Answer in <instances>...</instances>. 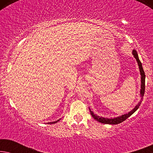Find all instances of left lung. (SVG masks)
<instances>
[{
	"label": "left lung",
	"mask_w": 153,
	"mask_h": 153,
	"mask_svg": "<svg viewBox=\"0 0 153 153\" xmlns=\"http://www.w3.org/2000/svg\"><path fill=\"white\" fill-rule=\"evenodd\" d=\"M132 54L134 56V57L136 58L137 60L138 65H139V71H140V74H141V91H140V96H141V101H140L139 103L137 104V105H136L134 108H133L132 110L130 111L128 114L122 115V116L117 117V118H104V117H100L99 116H97V115L94 114V113L93 111H91V108H89L90 109V112H91V114L93 116V118H94L95 120H96L97 122H100L101 123H104V124H111V125H117L119 124V123L123 122V121L126 120L127 118H128L129 116H131L136 111H137L139 107L141 105V101L143 100V95L144 93H145V79H146V75H145V72H144L143 67H142V64L141 61H140L139 56H138L137 52L135 49H134L132 51Z\"/></svg>",
	"instance_id": "8db88e82"
}]
</instances>
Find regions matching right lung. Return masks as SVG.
Returning a JSON list of instances; mask_svg holds the SVG:
<instances>
[{
    "mask_svg": "<svg viewBox=\"0 0 153 153\" xmlns=\"http://www.w3.org/2000/svg\"><path fill=\"white\" fill-rule=\"evenodd\" d=\"M60 118L59 119V120H56V121H54V122H51V123H48V124H54V123H58V121H60Z\"/></svg>",
    "mask_w": 153,
    "mask_h": 153,
    "instance_id": "right-lung-1",
    "label": "right lung"
}]
</instances>
